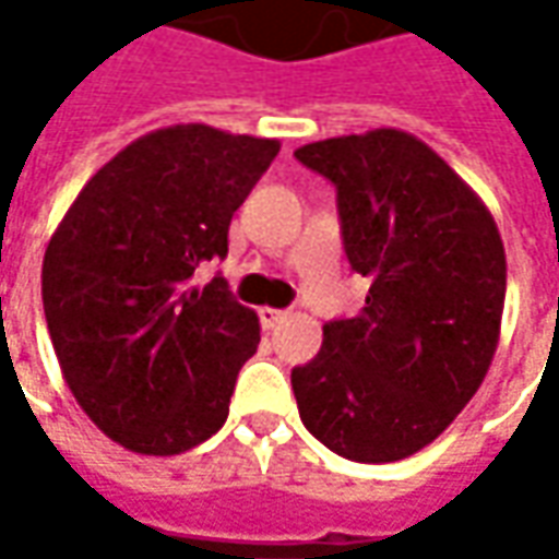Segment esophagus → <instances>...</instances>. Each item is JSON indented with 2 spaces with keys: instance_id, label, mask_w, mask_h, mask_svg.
<instances>
[{
  "instance_id": "obj_1",
  "label": "esophagus",
  "mask_w": 559,
  "mask_h": 559,
  "mask_svg": "<svg viewBox=\"0 0 559 559\" xmlns=\"http://www.w3.org/2000/svg\"><path fill=\"white\" fill-rule=\"evenodd\" d=\"M258 317H261V326H264V330H273V326H280V323L286 320V311H276V308H261V311H258Z\"/></svg>"
}]
</instances>
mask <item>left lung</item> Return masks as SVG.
<instances>
[{
  "label": "left lung",
  "instance_id": "obj_1",
  "mask_svg": "<svg viewBox=\"0 0 559 559\" xmlns=\"http://www.w3.org/2000/svg\"><path fill=\"white\" fill-rule=\"evenodd\" d=\"M333 180L352 267L370 280L352 320L292 370L301 423L338 457L404 461L479 392L501 338L507 258L485 202L417 136L379 127L308 142Z\"/></svg>",
  "mask_w": 559,
  "mask_h": 559
}]
</instances>
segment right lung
Wrapping results in <instances>:
<instances>
[{
	"instance_id": "add662e5",
	"label": "right lung",
	"mask_w": 559,
	"mask_h": 559,
	"mask_svg": "<svg viewBox=\"0 0 559 559\" xmlns=\"http://www.w3.org/2000/svg\"><path fill=\"white\" fill-rule=\"evenodd\" d=\"M280 142L207 123L152 130L80 189L43 258V311L61 376L111 441L174 457L211 439L258 352V313L217 276L236 207Z\"/></svg>"
}]
</instances>
